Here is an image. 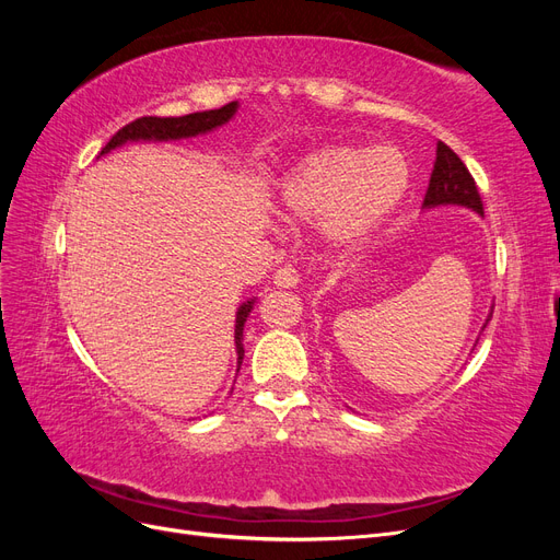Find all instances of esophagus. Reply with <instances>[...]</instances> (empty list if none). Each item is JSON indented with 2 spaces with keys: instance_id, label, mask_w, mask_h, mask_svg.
<instances>
[{
  "instance_id": "34e87169",
  "label": "esophagus",
  "mask_w": 560,
  "mask_h": 560,
  "mask_svg": "<svg viewBox=\"0 0 560 560\" xmlns=\"http://www.w3.org/2000/svg\"><path fill=\"white\" fill-rule=\"evenodd\" d=\"M273 282H276V287H280V290H290V287H296L299 284L296 268H292V266L278 268L273 273Z\"/></svg>"
}]
</instances>
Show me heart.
<instances>
[{
    "mask_svg": "<svg viewBox=\"0 0 560 560\" xmlns=\"http://www.w3.org/2000/svg\"><path fill=\"white\" fill-rule=\"evenodd\" d=\"M409 163L395 147L329 144L303 159L278 186V210L299 224H327L331 238L354 243L401 200Z\"/></svg>",
    "mask_w": 560,
    "mask_h": 560,
    "instance_id": "1",
    "label": "heart"
}]
</instances>
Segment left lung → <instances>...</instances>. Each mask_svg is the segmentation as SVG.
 Here are the masks:
<instances>
[{
    "mask_svg": "<svg viewBox=\"0 0 560 560\" xmlns=\"http://www.w3.org/2000/svg\"><path fill=\"white\" fill-rule=\"evenodd\" d=\"M422 206L425 208L465 206L483 214V200H481L477 182H474L471 173L467 171V165L460 161V156H457L455 151L444 142L436 144L434 171H432ZM490 317H493V313H490Z\"/></svg>",
    "mask_w": 560,
    "mask_h": 560,
    "instance_id": "left-lung-1",
    "label": "left lung"
}]
</instances>
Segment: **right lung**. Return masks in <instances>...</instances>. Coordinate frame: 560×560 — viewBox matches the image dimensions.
I'll return each mask as SVG.
<instances>
[{"mask_svg": "<svg viewBox=\"0 0 560 560\" xmlns=\"http://www.w3.org/2000/svg\"><path fill=\"white\" fill-rule=\"evenodd\" d=\"M238 109V103H229L219 109H208V112H196V114H186V116H140L124 126L116 135H112V140L105 144V149L100 154H107L114 147L130 142V140H179V138H194L198 132H208L217 126L226 124L229 118ZM254 308V299L243 303L238 308V315H235V350H238V369L243 364V327L247 322V315Z\"/></svg>", "mask_w": 560, "mask_h": 560, "instance_id": "right-lung-1", "label": "right lung"}]
</instances>
